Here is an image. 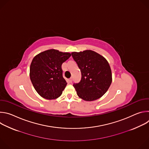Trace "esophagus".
Returning a JSON list of instances; mask_svg holds the SVG:
<instances>
[{"mask_svg": "<svg viewBox=\"0 0 149 149\" xmlns=\"http://www.w3.org/2000/svg\"><path fill=\"white\" fill-rule=\"evenodd\" d=\"M72 81V78H70V79H68V82H69L70 83H71Z\"/></svg>", "mask_w": 149, "mask_h": 149, "instance_id": "1", "label": "esophagus"}]
</instances>
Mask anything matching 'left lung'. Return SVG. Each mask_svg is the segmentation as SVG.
<instances>
[{"label": "left lung", "instance_id": "1", "mask_svg": "<svg viewBox=\"0 0 149 149\" xmlns=\"http://www.w3.org/2000/svg\"><path fill=\"white\" fill-rule=\"evenodd\" d=\"M71 54L81 72L80 82L73 85L78 96L87 101L101 98L112 82L111 70L107 59L91 50Z\"/></svg>", "mask_w": 149, "mask_h": 149}]
</instances>
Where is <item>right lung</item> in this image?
I'll list each match as a JSON object with an SVG mask.
<instances>
[{
    "mask_svg": "<svg viewBox=\"0 0 149 149\" xmlns=\"http://www.w3.org/2000/svg\"><path fill=\"white\" fill-rule=\"evenodd\" d=\"M71 55L51 49L42 52L32 59L30 66V78L39 95L47 100L60 97L67 86L62 77L61 65Z\"/></svg>",
    "mask_w": 149,
    "mask_h": 149,
    "instance_id": "add662e5",
    "label": "right lung"
}]
</instances>
